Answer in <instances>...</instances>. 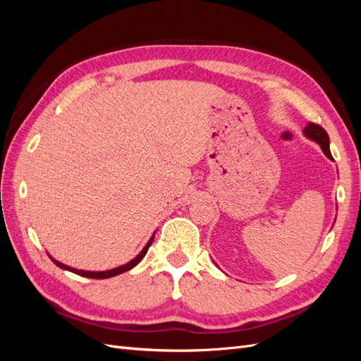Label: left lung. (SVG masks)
Wrapping results in <instances>:
<instances>
[{"instance_id":"1","label":"left lung","mask_w":361,"mask_h":361,"mask_svg":"<svg viewBox=\"0 0 361 361\" xmlns=\"http://www.w3.org/2000/svg\"><path fill=\"white\" fill-rule=\"evenodd\" d=\"M304 135L313 140L314 143H318L325 154V157L333 159L331 152H330V138H329V134H326V130L322 126L310 122L307 126L304 128Z\"/></svg>"}]
</instances>
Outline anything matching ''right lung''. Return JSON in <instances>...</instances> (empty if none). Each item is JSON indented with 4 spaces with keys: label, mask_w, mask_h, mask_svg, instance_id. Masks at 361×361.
Wrapping results in <instances>:
<instances>
[{
    "label": "right lung",
    "mask_w": 361,
    "mask_h": 361,
    "mask_svg": "<svg viewBox=\"0 0 361 361\" xmlns=\"http://www.w3.org/2000/svg\"><path fill=\"white\" fill-rule=\"evenodd\" d=\"M154 238H155V233H154V236H152L150 239H149V243L146 244V247L141 250V253L140 255H137L133 260L130 262H128L126 265H122V267H117V268H114V269H108V271H99V272H94V271H82V269H75V268H71V267H68V265H64V264H61V262H59V260H56V259H52L51 256V260L54 262V264H56L57 267H60V268H63V269H68V271H71V272H75V274H78V276H82V277H89V279H110V277H114V276H118V274H122V272H125V271H129V269H133L135 265H138L140 262H141V259H143L145 256H146V253H147V250H149V247L152 245V243H154Z\"/></svg>",
    "instance_id": "1"
}]
</instances>
